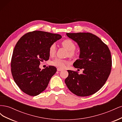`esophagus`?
Listing matches in <instances>:
<instances>
[{"instance_id":"obj_1","label":"esophagus","mask_w":122,"mask_h":122,"mask_svg":"<svg viewBox=\"0 0 122 122\" xmlns=\"http://www.w3.org/2000/svg\"><path fill=\"white\" fill-rule=\"evenodd\" d=\"M63 70L62 69H61V68H57V70L58 71H62V70Z\"/></svg>"}]
</instances>
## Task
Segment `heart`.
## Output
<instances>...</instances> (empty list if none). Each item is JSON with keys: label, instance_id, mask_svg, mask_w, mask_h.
Wrapping results in <instances>:
<instances>
[{"label": "heart", "instance_id": "heart-1", "mask_svg": "<svg viewBox=\"0 0 122 122\" xmlns=\"http://www.w3.org/2000/svg\"><path fill=\"white\" fill-rule=\"evenodd\" d=\"M61 45L64 47L69 51V56L71 57H75L76 53L75 51L76 45L75 43L72 41L70 39H66L61 42ZM56 53V46L54 44L50 45L49 48V54L50 56H52ZM69 61L63 59L56 58L51 61V65L55 67L60 68H64L66 64H67Z\"/></svg>", "mask_w": 122, "mask_h": 122}]
</instances>
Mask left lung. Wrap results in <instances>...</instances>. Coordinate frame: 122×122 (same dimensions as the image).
I'll use <instances>...</instances> for the list:
<instances>
[{
	"instance_id": "1",
	"label": "left lung",
	"mask_w": 122,
	"mask_h": 122,
	"mask_svg": "<svg viewBox=\"0 0 122 122\" xmlns=\"http://www.w3.org/2000/svg\"><path fill=\"white\" fill-rule=\"evenodd\" d=\"M80 48L79 58L73 64L76 68L83 69V73L68 70L65 81L72 93L80 97L93 95L104 86L112 70L111 53L101 40L88 32L67 33Z\"/></svg>"
}]
</instances>
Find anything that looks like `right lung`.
Here are the masks:
<instances>
[{"mask_svg": "<svg viewBox=\"0 0 122 122\" xmlns=\"http://www.w3.org/2000/svg\"><path fill=\"white\" fill-rule=\"evenodd\" d=\"M61 38L60 35L35 30L17 42L11 60V72L15 82L24 93L35 96L46 89L57 70L50 66L41 70L39 65L49 60V47Z\"/></svg>", "mask_w": 122, "mask_h": 122, "instance_id": "add662e5", "label": "right lung"}]
</instances>
